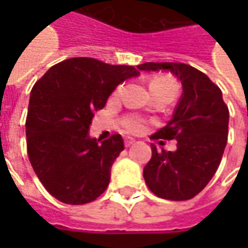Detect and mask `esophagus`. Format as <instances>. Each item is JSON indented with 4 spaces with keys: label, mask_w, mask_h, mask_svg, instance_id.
Instances as JSON below:
<instances>
[{
    "label": "esophagus",
    "mask_w": 248,
    "mask_h": 248,
    "mask_svg": "<svg viewBox=\"0 0 248 248\" xmlns=\"http://www.w3.org/2000/svg\"><path fill=\"white\" fill-rule=\"evenodd\" d=\"M135 143V139L132 138H125V140H124V145H125V148H129L131 145H134Z\"/></svg>",
    "instance_id": "esophagus-1"
}]
</instances>
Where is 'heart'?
Returning a JSON list of instances; mask_svg holds the SVG:
<instances>
[{"instance_id": "obj_1", "label": "heart", "mask_w": 248, "mask_h": 248, "mask_svg": "<svg viewBox=\"0 0 248 248\" xmlns=\"http://www.w3.org/2000/svg\"><path fill=\"white\" fill-rule=\"evenodd\" d=\"M149 88H150L152 95H171V96H175L176 91H178L175 80L172 77H170V76H157V77H155L149 84ZM120 92H121V87L116 88V91L113 92V98H117ZM121 125L127 132L138 134L145 127V121L140 119L139 116L131 114V116H125L124 119L121 120Z\"/></svg>"}]
</instances>
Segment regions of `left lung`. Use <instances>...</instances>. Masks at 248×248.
<instances>
[{
    "label": "left lung",
    "instance_id": "obj_1",
    "mask_svg": "<svg viewBox=\"0 0 248 248\" xmlns=\"http://www.w3.org/2000/svg\"><path fill=\"white\" fill-rule=\"evenodd\" d=\"M138 69L171 72L184 91L172 119L153 135L175 139L176 150H157L152 145V158L143 168L145 182L161 199H193L214 176L226 146L229 110L222 92L204 73L185 63L148 62Z\"/></svg>",
    "mask_w": 248,
    "mask_h": 248
}]
</instances>
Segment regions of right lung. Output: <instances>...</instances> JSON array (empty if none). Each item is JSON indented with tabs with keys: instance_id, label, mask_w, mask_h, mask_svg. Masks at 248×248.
Here are the masks:
<instances>
[{
	"instance_id": "add662e5",
	"label": "right lung",
	"mask_w": 248,
	"mask_h": 248,
	"mask_svg": "<svg viewBox=\"0 0 248 248\" xmlns=\"http://www.w3.org/2000/svg\"><path fill=\"white\" fill-rule=\"evenodd\" d=\"M138 74L134 66L72 58L34 84L26 119L27 155L44 187L59 202L85 204L106 190L124 142L114 134L99 143L90 138V125L120 82Z\"/></svg>"
}]
</instances>
